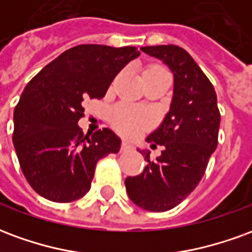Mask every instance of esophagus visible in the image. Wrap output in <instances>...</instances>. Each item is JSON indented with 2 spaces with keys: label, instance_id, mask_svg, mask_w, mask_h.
Instances as JSON below:
<instances>
[{
  "label": "esophagus",
  "instance_id": "34e87169",
  "mask_svg": "<svg viewBox=\"0 0 252 252\" xmlns=\"http://www.w3.org/2000/svg\"><path fill=\"white\" fill-rule=\"evenodd\" d=\"M129 150H132V144H131V143L126 142V140H123V143H121L120 151H123V153H126V151H129Z\"/></svg>",
  "mask_w": 252,
  "mask_h": 252
}]
</instances>
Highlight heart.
Segmentation results:
<instances>
[{
    "label": "heart",
    "instance_id": "b5f03b06",
    "mask_svg": "<svg viewBox=\"0 0 252 252\" xmlns=\"http://www.w3.org/2000/svg\"><path fill=\"white\" fill-rule=\"evenodd\" d=\"M151 68L163 70L160 67H151ZM112 123L121 133L136 135L137 132L144 129L151 123V116L140 109H135L129 106H120L112 113Z\"/></svg>",
    "mask_w": 252,
    "mask_h": 252
}]
</instances>
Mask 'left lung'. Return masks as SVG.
<instances>
[{
    "mask_svg": "<svg viewBox=\"0 0 252 252\" xmlns=\"http://www.w3.org/2000/svg\"><path fill=\"white\" fill-rule=\"evenodd\" d=\"M160 59L174 75L170 110L147 137L151 147L162 146L155 160L139 150L147 162L142 174L126 180L133 204L150 212H166L181 204L195 189L217 147L220 112L216 92L198 64L178 46L142 47Z\"/></svg>",
    "mask_w": 252,
    "mask_h": 252,
    "instance_id": "obj_1",
    "label": "left lung"
}]
</instances>
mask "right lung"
<instances>
[{"instance_id":"add662e5","label":"right lung","mask_w":252,"mask_h":252,"mask_svg":"<svg viewBox=\"0 0 252 252\" xmlns=\"http://www.w3.org/2000/svg\"><path fill=\"white\" fill-rule=\"evenodd\" d=\"M140 55L136 47L81 44L48 63L25 86L13 113V144L28 184L54 202L86 194L95 164L120 151L109 128L83 135V101L102 98L119 72Z\"/></svg>"}]
</instances>
